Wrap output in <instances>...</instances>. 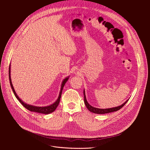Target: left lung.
<instances>
[{"label":"left lung","mask_w":150,"mask_h":150,"mask_svg":"<svg viewBox=\"0 0 150 150\" xmlns=\"http://www.w3.org/2000/svg\"><path fill=\"white\" fill-rule=\"evenodd\" d=\"M83 96H84V103H85V105H86V107H87V108L88 109V110L90 112L96 113V114H105V113H112V112L117 111V110H120L122 108H123V106L127 102L128 100H129V99L127 100L122 104H121L119 106H117V107H115V108H109V109H98V108H94V107H93L88 103V101L87 100L86 96H85V89L83 90Z\"/></svg>","instance_id":"left-lung-1"}]
</instances>
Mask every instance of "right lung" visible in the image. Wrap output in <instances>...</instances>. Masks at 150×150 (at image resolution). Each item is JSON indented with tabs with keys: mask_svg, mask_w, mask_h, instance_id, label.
<instances>
[{
	"mask_svg": "<svg viewBox=\"0 0 150 150\" xmlns=\"http://www.w3.org/2000/svg\"><path fill=\"white\" fill-rule=\"evenodd\" d=\"M70 76H68L67 77H66L65 78H64L62 83H61V87H60V93L59 94V97L57 99V100L53 104H52L51 105H47V106H44V107H40V106H35V105H31L29 104H27L25 102H24V101H23L21 100L19 97L17 95V94L16 93L15 89L13 88V86L12 83V81H11V63L9 65V82H10V85L11 88L12 90V91L15 95V96L16 97V98L19 100V101L22 104V105H24V107H25V108H26L27 110L31 111V112H36V113H42V114H45V115H48L50 114L52 112H53L57 108V105L59 104L60 102V97H61V95H62V90L63 88L64 85H65L66 82L68 81L69 78Z\"/></svg>",
	"mask_w": 150,
	"mask_h": 150,
	"instance_id": "1",
	"label": "right lung"
}]
</instances>
